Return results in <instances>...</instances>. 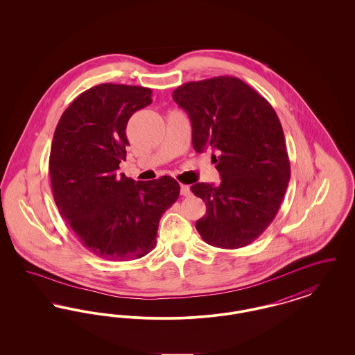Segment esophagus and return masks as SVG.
<instances>
[{"label":"esophagus","instance_id":"esophagus-1","mask_svg":"<svg viewBox=\"0 0 355 355\" xmlns=\"http://www.w3.org/2000/svg\"><path fill=\"white\" fill-rule=\"evenodd\" d=\"M181 194L184 196V197H189L190 194H191V191H190V187L187 185H181Z\"/></svg>","mask_w":355,"mask_h":355}]
</instances>
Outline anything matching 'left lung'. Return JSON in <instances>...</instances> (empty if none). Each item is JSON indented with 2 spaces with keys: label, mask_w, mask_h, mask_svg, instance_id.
Segmentation results:
<instances>
[{
  "label": "left lung",
  "mask_w": 355,
  "mask_h": 355,
  "mask_svg": "<svg viewBox=\"0 0 355 355\" xmlns=\"http://www.w3.org/2000/svg\"><path fill=\"white\" fill-rule=\"evenodd\" d=\"M173 100L189 114L194 150L216 153L220 175V185L190 187L206 203L196 229L220 249L252 243L274 220L290 181L277 113L249 85L229 76L181 85Z\"/></svg>",
  "instance_id": "left-lung-1"
}]
</instances>
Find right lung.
Wrapping results in <instances>:
<instances>
[{"instance_id": "obj_1", "label": "right lung", "mask_w": 355, "mask_h": 355, "mask_svg": "<svg viewBox=\"0 0 355 355\" xmlns=\"http://www.w3.org/2000/svg\"><path fill=\"white\" fill-rule=\"evenodd\" d=\"M152 103V89L101 84L69 105L49 157L51 190L61 217L85 248L109 261L152 252L162 214L178 200L169 175L138 181L119 174L126 159V125Z\"/></svg>"}]
</instances>
